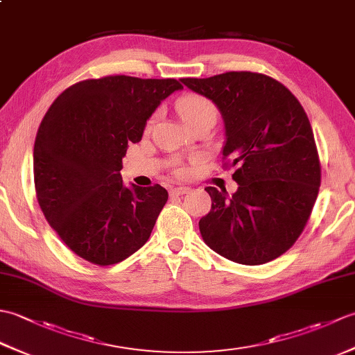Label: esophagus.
Returning <instances> with one entry per match:
<instances>
[{
  "instance_id": "1",
  "label": "esophagus",
  "mask_w": 355,
  "mask_h": 355,
  "mask_svg": "<svg viewBox=\"0 0 355 355\" xmlns=\"http://www.w3.org/2000/svg\"><path fill=\"white\" fill-rule=\"evenodd\" d=\"M191 191V187L187 186H178V187H173V189H171V195H184Z\"/></svg>"
}]
</instances>
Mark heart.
I'll return each mask as SVG.
<instances>
[{
  "label": "heart",
  "instance_id": "obj_1",
  "mask_svg": "<svg viewBox=\"0 0 355 355\" xmlns=\"http://www.w3.org/2000/svg\"><path fill=\"white\" fill-rule=\"evenodd\" d=\"M177 111L183 122L189 128L205 119H216L215 105L201 94L191 93L180 97L177 102ZM154 120L155 116L149 120V123H153ZM180 173H182V171H180Z\"/></svg>",
  "mask_w": 355,
  "mask_h": 355
}]
</instances>
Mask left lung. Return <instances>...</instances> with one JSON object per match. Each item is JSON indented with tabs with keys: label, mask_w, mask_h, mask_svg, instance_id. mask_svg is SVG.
<instances>
[{
	"label": "left lung",
	"mask_w": 355,
	"mask_h": 355,
	"mask_svg": "<svg viewBox=\"0 0 355 355\" xmlns=\"http://www.w3.org/2000/svg\"><path fill=\"white\" fill-rule=\"evenodd\" d=\"M192 92L221 111L224 168L233 166L238 191L209 186L212 209L200 220L205 243L244 266L284 254L310 220L320 186V160L305 110L281 82L252 71L184 78Z\"/></svg>",
	"instance_id": "left-lung-1"
}]
</instances>
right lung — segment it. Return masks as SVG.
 I'll return each instance as SVG.
<instances>
[{
    "label": "right lung",
    "instance_id": "1",
    "mask_svg": "<svg viewBox=\"0 0 355 355\" xmlns=\"http://www.w3.org/2000/svg\"><path fill=\"white\" fill-rule=\"evenodd\" d=\"M183 85L177 79L105 76L80 80L56 97L37 128L35 191L51 229L96 266L126 259L146 243L168 201L160 184L125 187L128 143Z\"/></svg>",
    "mask_w": 355,
    "mask_h": 355
}]
</instances>
